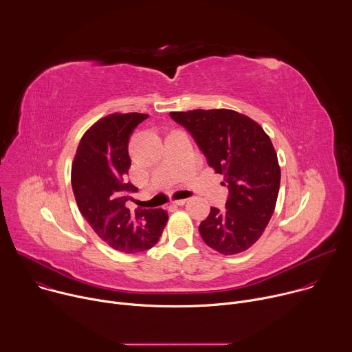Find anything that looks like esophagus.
<instances>
[{"mask_svg":"<svg viewBox=\"0 0 352 352\" xmlns=\"http://www.w3.org/2000/svg\"><path fill=\"white\" fill-rule=\"evenodd\" d=\"M186 200H188V199H178V200H174L173 205H175V206H182V205L186 204Z\"/></svg>","mask_w":352,"mask_h":352,"instance_id":"34e87169","label":"esophagus"}]
</instances>
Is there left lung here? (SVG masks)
Returning <instances> with one entry per match:
<instances>
[{
	"mask_svg": "<svg viewBox=\"0 0 352 352\" xmlns=\"http://www.w3.org/2000/svg\"><path fill=\"white\" fill-rule=\"evenodd\" d=\"M170 117L190 133L228 188L226 209L210 208L200 235L223 255L243 252L263 234L277 202L281 173L270 138L255 121L227 109Z\"/></svg>",
	"mask_w": 352,
	"mask_h": 352,
	"instance_id": "1",
	"label": "left lung"
}]
</instances>
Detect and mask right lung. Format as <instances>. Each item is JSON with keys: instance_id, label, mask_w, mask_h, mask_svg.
Returning <instances> with one entry per match:
<instances>
[{"instance_id": "add662e5", "label": "right lung", "mask_w": 352, "mask_h": 352, "mask_svg": "<svg viewBox=\"0 0 352 352\" xmlns=\"http://www.w3.org/2000/svg\"><path fill=\"white\" fill-rule=\"evenodd\" d=\"M148 116L111 114L97 121L80 139L71 182L79 212L111 248L138 254L155 246L167 224L163 209L126 208L136 186L128 181V144L133 129Z\"/></svg>"}]
</instances>
